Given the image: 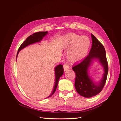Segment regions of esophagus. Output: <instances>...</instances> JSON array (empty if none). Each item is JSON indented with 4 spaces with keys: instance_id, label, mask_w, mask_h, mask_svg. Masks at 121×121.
Here are the masks:
<instances>
[{
    "instance_id": "34e87169",
    "label": "esophagus",
    "mask_w": 121,
    "mask_h": 121,
    "mask_svg": "<svg viewBox=\"0 0 121 121\" xmlns=\"http://www.w3.org/2000/svg\"><path fill=\"white\" fill-rule=\"evenodd\" d=\"M63 66H64V71H67V70H68V69H69V65L68 64H67V63L64 64Z\"/></svg>"
}]
</instances>
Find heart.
Returning a JSON list of instances; mask_svg holds the SVG:
<instances>
[{"instance_id":"1","label":"heart","mask_w":121,"mask_h":121,"mask_svg":"<svg viewBox=\"0 0 121 121\" xmlns=\"http://www.w3.org/2000/svg\"><path fill=\"white\" fill-rule=\"evenodd\" d=\"M66 41L68 45H72L76 42L69 53L71 60H79L86 56L90 45L88 38L80 37L78 35L71 33L67 35Z\"/></svg>"}]
</instances>
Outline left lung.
Returning <instances> with one entry per match:
<instances>
[{
  "label": "left lung",
  "mask_w": 121,
  "mask_h": 121,
  "mask_svg": "<svg viewBox=\"0 0 121 121\" xmlns=\"http://www.w3.org/2000/svg\"><path fill=\"white\" fill-rule=\"evenodd\" d=\"M92 47L88 56L73 67L76 74L75 86L80 95L84 97H91L96 95L103 89L107 81L108 71L106 53L103 45L91 34ZM98 58L104 68L103 78L98 84L94 83L87 74V69L92 59Z\"/></svg>",
  "instance_id": "left-lung-1"
}]
</instances>
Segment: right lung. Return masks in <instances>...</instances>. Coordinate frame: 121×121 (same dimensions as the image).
I'll return each instance as SVG.
<instances>
[{"label": "right lung", "mask_w": 121, "mask_h": 121, "mask_svg": "<svg viewBox=\"0 0 121 121\" xmlns=\"http://www.w3.org/2000/svg\"><path fill=\"white\" fill-rule=\"evenodd\" d=\"M47 33V31L46 32H38L35 33L33 34L32 35H31L30 36H29L20 46L17 52V57L18 55V53L19 52V51H20L23 48H25V47H26L27 46L31 44H33L34 43L37 42H40L43 39L44 36H45ZM54 71H55L54 85L53 89L52 90V92L51 93V94L49 95V96L48 97L52 96L56 90V89L58 85V80H59V79L60 78V77L63 75L64 73L63 65H58L54 68Z\"/></svg>", "instance_id": "1"}]
</instances>
